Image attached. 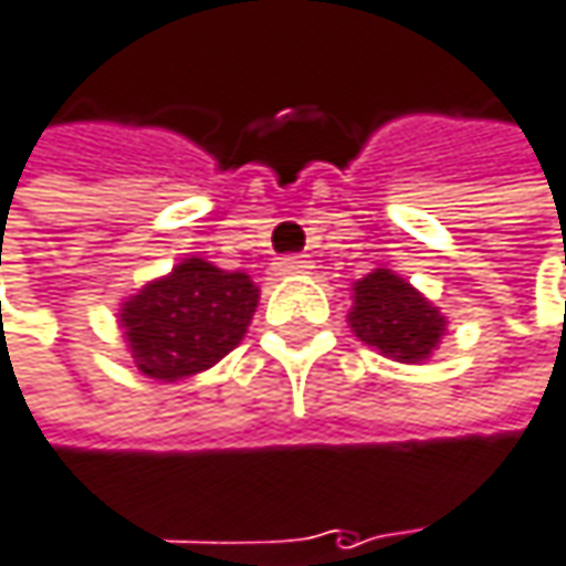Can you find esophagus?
I'll use <instances>...</instances> for the list:
<instances>
[{"label": "esophagus", "mask_w": 566, "mask_h": 566, "mask_svg": "<svg viewBox=\"0 0 566 566\" xmlns=\"http://www.w3.org/2000/svg\"><path fill=\"white\" fill-rule=\"evenodd\" d=\"M275 265H279L282 275H297V272H307V269H311V259L301 255V252H294V255H282Z\"/></svg>", "instance_id": "34e87169"}]
</instances>
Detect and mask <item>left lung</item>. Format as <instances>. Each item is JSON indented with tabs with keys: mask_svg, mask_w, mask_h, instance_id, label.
Instances as JSON below:
<instances>
[{
	"mask_svg": "<svg viewBox=\"0 0 566 566\" xmlns=\"http://www.w3.org/2000/svg\"><path fill=\"white\" fill-rule=\"evenodd\" d=\"M353 291L356 301L349 324L359 339L398 363H421L431 356L443 334V317L405 279L391 275L388 269H376L356 282Z\"/></svg>",
	"mask_w": 566,
	"mask_h": 566,
	"instance_id": "obj_1",
	"label": "left lung"
}]
</instances>
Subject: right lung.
<instances>
[{
  "label": "right lung",
  "instance_id": "obj_1",
  "mask_svg": "<svg viewBox=\"0 0 566 566\" xmlns=\"http://www.w3.org/2000/svg\"><path fill=\"white\" fill-rule=\"evenodd\" d=\"M259 304L245 272H223L187 259L161 282L142 287L123 307L135 366L175 382L220 363L242 339Z\"/></svg>",
  "mask_w": 566,
  "mask_h": 566
}]
</instances>
